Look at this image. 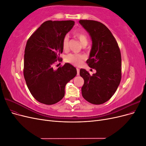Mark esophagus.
Masks as SVG:
<instances>
[{
  "label": "esophagus",
  "instance_id": "esophagus-1",
  "mask_svg": "<svg viewBox=\"0 0 146 146\" xmlns=\"http://www.w3.org/2000/svg\"><path fill=\"white\" fill-rule=\"evenodd\" d=\"M77 76H78V75L80 74V69L78 68H77Z\"/></svg>",
  "mask_w": 146,
  "mask_h": 146
}]
</instances>
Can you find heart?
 <instances>
[{
    "mask_svg": "<svg viewBox=\"0 0 146 146\" xmlns=\"http://www.w3.org/2000/svg\"><path fill=\"white\" fill-rule=\"evenodd\" d=\"M75 36L78 39L82 45L88 43V37L85 33L83 31H77L75 32ZM69 42V36L68 35L63 38V47L64 50H68ZM85 58V56L80 54H70L66 56V61L75 66H80L82 64L83 60Z\"/></svg>",
    "mask_w": 146,
    "mask_h": 146,
    "instance_id": "1",
    "label": "heart"
}]
</instances>
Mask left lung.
Segmentation results:
<instances>
[{"instance_id": "obj_1", "label": "left lung", "mask_w": 146, "mask_h": 146, "mask_svg": "<svg viewBox=\"0 0 146 146\" xmlns=\"http://www.w3.org/2000/svg\"><path fill=\"white\" fill-rule=\"evenodd\" d=\"M79 23L92 39L86 63L96 70L92 76L85 69L80 70V76L84 79L82 96L91 104H102L111 98L120 84L121 51L115 38L104 24L92 20H80Z\"/></svg>"}]
</instances>
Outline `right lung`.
Wrapping results in <instances>:
<instances>
[{"instance_id":"right-lung-1","label":"right lung","mask_w":146,"mask_h":146,"mask_svg":"<svg viewBox=\"0 0 146 146\" xmlns=\"http://www.w3.org/2000/svg\"><path fill=\"white\" fill-rule=\"evenodd\" d=\"M73 21H47L31 35L26 44L24 76L29 90L39 102L53 105L64 96L65 86L76 77L77 69L69 63L54 69L61 61L63 39L74 25Z\"/></svg>"}]
</instances>
